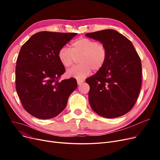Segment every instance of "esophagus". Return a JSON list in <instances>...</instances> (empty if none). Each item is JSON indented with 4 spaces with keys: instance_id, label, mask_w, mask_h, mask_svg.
<instances>
[{
    "instance_id": "1",
    "label": "esophagus",
    "mask_w": 160,
    "mask_h": 160,
    "mask_svg": "<svg viewBox=\"0 0 160 160\" xmlns=\"http://www.w3.org/2000/svg\"><path fill=\"white\" fill-rule=\"evenodd\" d=\"M83 80H77V83H78V85H80V84H82V83H83Z\"/></svg>"
}]
</instances>
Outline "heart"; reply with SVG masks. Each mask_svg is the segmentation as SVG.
Segmentation results:
<instances>
[{
    "instance_id": "1",
    "label": "heart",
    "mask_w": 160,
    "mask_h": 160,
    "mask_svg": "<svg viewBox=\"0 0 160 160\" xmlns=\"http://www.w3.org/2000/svg\"><path fill=\"white\" fill-rule=\"evenodd\" d=\"M107 56L104 45L93 39L80 38L71 43V48L63 47L59 50L58 57L62 65L69 68L79 58L80 63L67 72L69 77L82 79L91 73V70L98 71L105 63Z\"/></svg>"
}]
</instances>
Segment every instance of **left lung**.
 Instances as JSON below:
<instances>
[{
    "instance_id": "obj_1",
    "label": "left lung",
    "mask_w": 160,
    "mask_h": 160,
    "mask_svg": "<svg viewBox=\"0 0 160 160\" xmlns=\"http://www.w3.org/2000/svg\"><path fill=\"white\" fill-rule=\"evenodd\" d=\"M86 36L100 41L107 51L103 67L86 80L90 87L92 110L110 119L127 113L141 87V62L135 48L128 38L112 29L88 33Z\"/></svg>"
}]
</instances>
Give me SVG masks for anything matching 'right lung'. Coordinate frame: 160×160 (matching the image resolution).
<instances>
[{
  "instance_id": "add662e5",
  "label": "right lung",
  "mask_w": 160,
  "mask_h": 160,
  "mask_svg": "<svg viewBox=\"0 0 160 160\" xmlns=\"http://www.w3.org/2000/svg\"><path fill=\"white\" fill-rule=\"evenodd\" d=\"M77 33L43 31L35 33L21 47L15 67V88L21 104L36 118L48 119L60 114L77 88L75 78L59 81L65 67L59 50Z\"/></svg>"
}]
</instances>
